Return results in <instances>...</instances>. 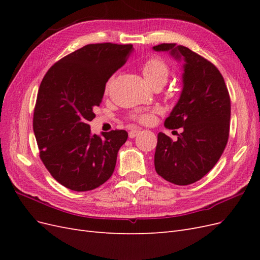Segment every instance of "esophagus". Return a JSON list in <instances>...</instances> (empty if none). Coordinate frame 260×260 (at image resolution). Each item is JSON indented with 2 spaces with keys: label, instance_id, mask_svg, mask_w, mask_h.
Segmentation results:
<instances>
[{
  "label": "esophagus",
  "instance_id": "obj_1",
  "mask_svg": "<svg viewBox=\"0 0 260 260\" xmlns=\"http://www.w3.org/2000/svg\"><path fill=\"white\" fill-rule=\"evenodd\" d=\"M140 130H131L130 132H129V138L130 139H133V138H136V137H138L139 135H140Z\"/></svg>",
  "mask_w": 260,
  "mask_h": 260
}]
</instances>
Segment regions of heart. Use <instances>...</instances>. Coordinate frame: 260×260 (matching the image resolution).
<instances>
[{
    "label": "heart",
    "mask_w": 260,
    "mask_h": 260,
    "mask_svg": "<svg viewBox=\"0 0 260 260\" xmlns=\"http://www.w3.org/2000/svg\"><path fill=\"white\" fill-rule=\"evenodd\" d=\"M141 72H142L144 79L148 84H151L152 86L157 84L164 85L166 83L169 77V66L166 64V61L161 59L160 57L152 56L147 58L143 64L141 65ZM111 81L112 79L108 80V82L106 83V91L109 89ZM152 118V114H141L135 116V119L144 123L151 121Z\"/></svg>",
    "instance_id": "b5f03b06"
}]
</instances>
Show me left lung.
Instances as JSON below:
<instances>
[{
  "label": "left lung",
  "mask_w": 260,
  "mask_h": 260,
  "mask_svg": "<svg viewBox=\"0 0 260 260\" xmlns=\"http://www.w3.org/2000/svg\"><path fill=\"white\" fill-rule=\"evenodd\" d=\"M157 52H169L183 59V89L165 120L168 129L183 128L174 142L165 133L157 136L155 170L177 185L192 184L214 168L229 139L231 102L222 75L209 60L183 45L162 43Z\"/></svg>",
  "instance_id": "8db88e82"
}]
</instances>
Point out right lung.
I'll list each match as a JSON object with an SVG mask.
<instances>
[{"instance_id": "right-lung-1", "label": "right lung", "mask_w": 260, "mask_h": 260, "mask_svg": "<svg viewBox=\"0 0 260 260\" xmlns=\"http://www.w3.org/2000/svg\"><path fill=\"white\" fill-rule=\"evenodd\" d=\"M131 44L95 43L68 54L48 70L39 88L34 132L40 158L52 177L77 192L91 191L112 177L124 130L91 135L105 85L130 56Z\"/></svg>"}]
</instances>
